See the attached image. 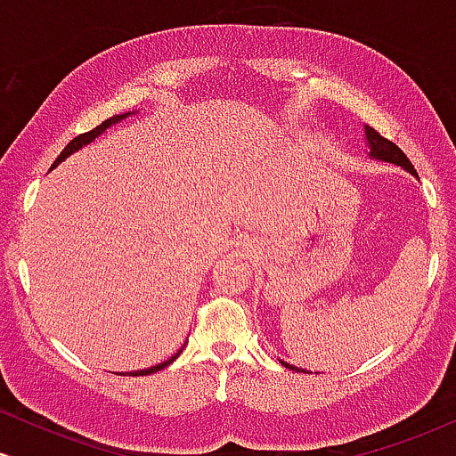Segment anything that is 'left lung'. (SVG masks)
<instances>
[{"instance_id":"obj_1","label":"left lung","mask_w":456,"mask_h":456,"mask_svg":"<svg viewBox=\"0 0 456 456\" xmlns=\"http://www.w3.org/2000/svg\"><path fill=\"white\" fill-rule=\"evenodd\" d=\"M364 134H366V143H369V150H370L369 151L370 159L381 160V162H392V165H399L405 171H410L411 175L418 177L416 169H413V165L410 162V159H407V156L403 154V150L399 148V145H395V143H392V141L384 139L378 133V130L370 128V126H364ZM281 364L287 366V369H291V370H300V373H306L305 369H297V366H294V364H287L285 360H281Z\"/></svg>"}]
</instances>
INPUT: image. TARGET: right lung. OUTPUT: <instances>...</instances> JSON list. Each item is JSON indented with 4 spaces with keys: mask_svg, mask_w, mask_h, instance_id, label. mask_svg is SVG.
<instances>
[{
    "mask_svg": "<svg viewBox=\"0 0 456 456\" xmlns=\"http://www.w3.org/2000/svg\"><path fill=\"white\" fill-rule=\"evenodd\" d=\"M133 113H134V111H133ZM133 113H122V115H113V118L104 119V122L101 124V126H96V128H94V130H90V133H83V134H78V137H75V139H72V141H70V143H68V145H66V148H64V150H61V154H60V156H57V160L53 162V167H51V169H55V167H57V165H60V162H61V160H66V159H68V156H70V154H75V151H78V150H81V148H83V145H90L94 139H96V137H101V134L104 133V130H107V128H111V126H113V124L122 122V119H126V118H128V115H133ZM180 354H182V349H180V352H177V354H174V355H171V358H169V360H165V362H160V364H156V366H150V369H141V370H133V373H128V375H133V378H139V375H150V373H156V370L165 369V366H169L171 362H174V360H175V358H177V355H180ZM118 375H119V373H118ZM124 375H126V373H124Z\"/></svg>",
    "mask_w": 456,
    "mask_h": 456,
    "instance_id": "1",
    "label": "right lung"
}]
</instances>
